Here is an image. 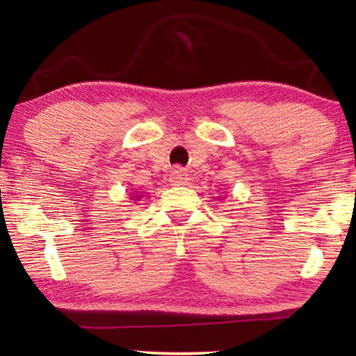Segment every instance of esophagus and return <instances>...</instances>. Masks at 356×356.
Returning <instances> with one entry per match:
<instances>
[{
    "label": "esophagus",
    "mask_w": 356,
    "mask_h": 356,
    "mask_svg": "<svg viewBox=\"0 0 356 356\" xmlns=\"http://www.w3.org/2000/svg\"><path fill=\"white\" fill-rule=\"evenodd\" d=\"M171 184L172 185H185L186 180H188V174L182 168H176L171 174Z\"/></svg>",
    "instance_id": "1"
}]
</instances>
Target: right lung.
Instances as JSON below:
<instances>
[{"instance_id": "1", "label": "right lung", "mask_w": 356, "mask_h": 356, "mask_svg": "<svg viewBox=\"0 0 356 356\" xmlns=\"http://www.w3.org/2000/svg\"><path fill=\"white\" fill-rule=\"evenodd\" d=\"M140 197H141V196L138 195V193H136V195H135V193H134V195H131V200H136V201H138V200H140Z\"/></svg>"}]
</instances>
